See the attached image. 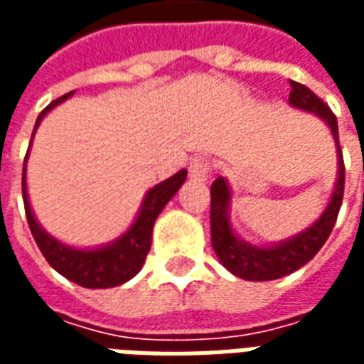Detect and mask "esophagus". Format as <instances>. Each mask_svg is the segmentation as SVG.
Segmentation results:
<instances>
[{
    "mask_svg": "<svg viewBox=\"0 0 364 364\" xmlns=\"http://www.w3.org/2000/svg\"><path fill=\"white\" fill-rule=\"evenodd\" d=\"M210 171H213V164L205 158H195L191 161L189 166V175L191 179L195 181H206L210 177Z\"/></svg>",
    "mask_w": 364,
    "mask_h": 364,
    "instance_id": "obj_1",
    "label": "esophagus"
}]
</instances>
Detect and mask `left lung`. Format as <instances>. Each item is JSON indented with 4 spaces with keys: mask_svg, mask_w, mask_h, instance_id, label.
Segmentation results:
<instances>
[{
    "mask_svg": "<svg viewBox=\"0 0 364 364\" xmlns=\"http://www.w3.org/2000/svg\"><path fill=\"white\" fill-rule=\"evenodd\" d=\"M289 103L296 109H304L308 112H316L320 119L328 122L331 134L336 138L337 156H339V177H337L336 189L331 195L328 208L323 210L314 226L298 234L292 240H287L273 247H255L242 242L232 232L228 222V205H230V187L224 181V177H218L210 187V236H213V247L218 259L230 273L236 274L245 281H274L284 274L294 273L296 269L306 265L316 253L320 252L321 245L331 234L336 226L337 214L341 208L345 189V166L343 154L339 148V130H337V119L328 105L321 101L312 90L298 82H290Z\"/></svg>",
    "mask_w": 364,
    "mask_h": 364,
    "instance_id": "1",
    "label": "left lung"
}]
</instances>
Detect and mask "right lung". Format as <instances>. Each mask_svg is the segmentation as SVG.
<instances>
[{
  "mask_svg": "<svg viewBox=\"0 0 364 364\" xmlns=\"http://www.w3.org/2000/svg\"><path fill=\"white\" fill-rule=\"evenodd\" d=\"M70 95H72V91L66 93V95L58 97L56 101H52L38 114L35 130L38 127V122L43 120L44 114L50 111L52 107L66 101ZM31 142H33V136H31ZM25 161H27V158H25ZM185 179H187V171L181 169L173 177H169L164 183L151 187L146 198H144L142 208L138 213L136 222L130 226L127 234L119 237L117 242H112L107 247H99V250H74V247H68V245L60 244L58 240L48 236L38 226V222L35 220V214H33L31 205H28L27 183H25V164H23V203H25L28 228H31V234L35 237L38 250L43 252L44 259L48 261L50 267L56 269L60 274H64L68 281H74L75 284L85 287V289L119 287L122 282L130 281L142 269L146 255L150 252L154 222L159 216V213L164 210V206L169 203V198L179 191Z\"/></svg>",
  "mask_w": 364,
  "mask_h": 364,
  "instance_id": "right-lung-1",
  "label": "right lung"
}]
</instances>
